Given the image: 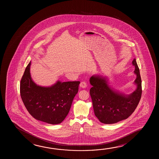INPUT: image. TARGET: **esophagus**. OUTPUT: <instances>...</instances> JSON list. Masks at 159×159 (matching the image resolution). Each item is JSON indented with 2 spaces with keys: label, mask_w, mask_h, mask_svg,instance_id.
I'll return each instance as SVG.
<instances>
[{
  "label": "esophagus",
  "mask_w": 159,
  "mask_h": 159,
  "mask_svg": "<svg viewBox=\"0 0 159 159\" xmlns=\"http://www.w3.org/2000/svg\"><path fill=\"white\" fill-rule=\"evenodd\" d=\"M80 86L81 88H86V87H87V84H86V83L85 81H82L80 84Z\"/></svg>",
  "instance_id": "1"
}]
</instances>
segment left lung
<instances>
[{
  "instance_id": "left-lung-1",
  "label": "left lung",
  "mask_w": 159,
  "mask_h": 159,
  "mask_svg": "<svg viewBox=\"0 0 159 159\" xmlns=\"http://www.w3.org/2000/svg\"><path fill=\"white\" fill-rule=\"evenodd\" d=\"M133 65L136 78L137 88L130 95L120 93L109 85L107 78L93 75L90 79L93 87L90 90L94 113L99 121L105 124H115L126 119L133 114L140 100L142 94L141 79L135 59Z\"/></svg>"
}]
</instances>
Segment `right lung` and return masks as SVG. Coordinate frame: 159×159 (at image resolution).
<instances>
[{
  "label": "right lung",
  "instance_id": "obj_1",
  "mask_svg": "<svg viewBox=\"0 0 159 159\" xmlns=\"http://www.w3.org/2000/svg\"><path fill=\"white\" fill-rule=\"evenodd\" d=\"M30 65L31 61L20 81V92L24 104L34 119L52 125L60 124L69 112L80 82L57 81L51 86H39L31 79Z\"/></svg>",
  "mask_w": 159,
  "mask_h": 159
}]
</instances>
